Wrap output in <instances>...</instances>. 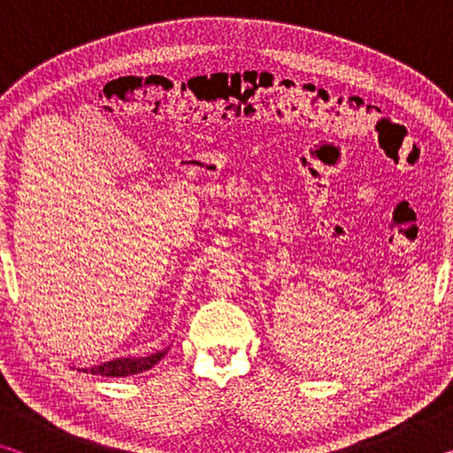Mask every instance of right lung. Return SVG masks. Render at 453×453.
Here are the masks:
<instances>
[{
	"label": "right lung",
	"mask_w": 453,
	"mask_h": 453,
	"mask_svg": "<svg viewBox=\"0 0 453 453\" xmlns=\"http://www.w3.org/2000/svg\"><path fill=\"white\" fill-rule=\"evenodd\" d=\"M167 351H170V348L156 351V354L151 356H143V357H118V359H111V362L86 367L83 372L91 375H105V378H126V375H135V373L151 370L157 362H162V357L167 354Z\"/></svg>",
	"instance_id": "right-lung-1"
}]
</instances>
